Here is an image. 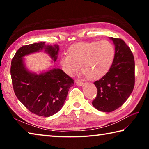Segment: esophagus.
<instances>
[{
	"mask_svg": "<svg viewBox=\"0 0 149 149\" xmlns=\"http://www.w3.org/2000/svg\"><path fill=\"white\" fill-rule=\"evenodd\" d=\"M75 84H76L77 85H79V86H82L84 85V83L80 80H75Z\"/></svg>",
	"mask_w": 149,
	"mask_h": 149,
	"instance_id": "esophagus-1",
	"label": "esophagus"
}]
</instances>
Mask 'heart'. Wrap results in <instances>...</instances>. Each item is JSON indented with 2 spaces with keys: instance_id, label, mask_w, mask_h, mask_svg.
<instances>
[{
  "instance_id": "b5f03b06",
  "label": "heart",
  "mask_w": 149,
  "mask_h": 149,
  "mask_svg": "<svg viewBox=\"0 0 149 149\" xmlns=\"http://www.w3.org/2000/svg\"><path fill=\"white\" fill-rule=\"evenodd\" d=\"M115 58L114 45L107 40L81 42L70 47L68 55L60 57V62L69 75H74L81 66L87 79L98 80L109 71Z\"/></svg>"
}]
</instances>
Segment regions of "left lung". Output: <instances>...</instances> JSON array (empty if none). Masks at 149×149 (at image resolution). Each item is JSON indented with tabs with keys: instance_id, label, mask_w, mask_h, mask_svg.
Here are the masks:
<instances>
[{
	"instance_id": "left-lung-1",
	"label": "left lung",
	"mask_w": 149,
	"mask_h": 149,
	"mask_svg": "<svg viewBox=\"0 0 149 149\" xmlns=\"http://www.w3.org/2000/svg\"><path fill=\"white\" fill-rule=\"evenodd\" d=\"M115 45V58L109 71L94 83L97 96L92 104L98 110L112 112L129 98L135 85V61L130 47L122 39L110 38Z\"/></svg>"
}]
</instances>
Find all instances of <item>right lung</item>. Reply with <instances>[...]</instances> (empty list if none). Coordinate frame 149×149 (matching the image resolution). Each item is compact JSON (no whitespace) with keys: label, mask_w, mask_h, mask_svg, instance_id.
<instances>
[{"label":"right lung","mask_w":149,"mask_h":149,"mask_svg":"<svg viewBox=\"0 0 149 149\" xmlns=\"http://www.w3.org/2000/svg\"><path fill=\"white\" fill-rule=\"evenodd\" d=\"M42 50L56 62L58 45H45V42H41L25 45L17 50L12 58L10 74L15 95L19 101L33 114L49 117L61 109L74 81L59 68L39 74L29 72L24 57Z\"/></svg>","instance_id":"add662e5"}]
</instances>
